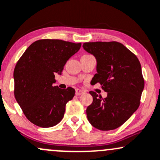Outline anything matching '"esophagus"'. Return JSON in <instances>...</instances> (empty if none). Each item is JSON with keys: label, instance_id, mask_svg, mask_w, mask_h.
<instances>
[{"label": "esophagus", "instance_id": "34e87169", "mask_svg": "<svg viewBox=\"0 0 160 160\" xmlns=\"http://www.w3.org/2000/svg\"><path fill=\"white\" fill-rule=\"evenodd\" d=\"M83 93H84V91L83 89H76V95L77 96H80Z\"/></svg>", "mask_w": 160, "mask_h": 160}]
</instances>
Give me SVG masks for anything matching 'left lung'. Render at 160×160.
<instances>
[{"mask_svg":"<svg viewBox=\"0 0 160 160\" xmlns=\"http://www.w3.org/2000/svg\"><path fill=\"white\" fill-rule=\"evenodd\" d=\"M84 50L96 59L97 73L93 84L99 83L107 93L102 99L93 91L92 104L87 108L88 121L96 128H118L138 108L144 88L141 65L129 49L117 42H85Z\"/></svg>","mask_w":160,"mask_h":160,"instance_id":"obj_1","label":"left lung"}]
</instances>
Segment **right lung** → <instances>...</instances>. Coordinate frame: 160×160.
Listing matches in <instances>:
<instances>
[{"label":"right lung","mask_w":160,"mask_h":160,"mask_svg":"<svg viewBox=\"0 0 160 160\" xmlns=\"http://www.w3.org/2000/svg\"><path fill=\"white\" fill-rule=\"evenodd\" d=\"M80 46L81 43L59 39L38 40L17 61L13 71L15 99L32 124L50 128L62 120L75 90L54 87V74H61L67 61Z\"/></svg>","instance_id":"1"}]
</instances>
